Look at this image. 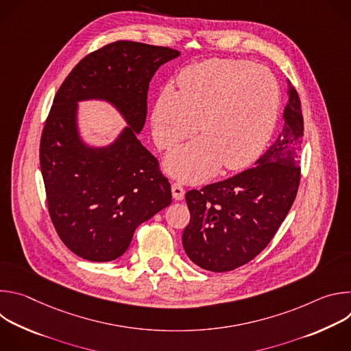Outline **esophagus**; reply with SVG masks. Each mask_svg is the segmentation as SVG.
<instances>
[{
    "label": "esophagus",
    "instance_id": "34e87169",
    "mask_svg": "<svg viewBox=\"0 0 351 351\" xmlns=\"http://www.w3.org/2000/svg\"><path fill=\"white\" fill-rule=\"evenodd\" d=\"M172 195H173V198L175 199H183V197H184V189H183V186L180 184V183H178V182H175V183H172Z\"/></svg>",
    "mask_w": 351,
    "mask_h": 351
}]
</instances>
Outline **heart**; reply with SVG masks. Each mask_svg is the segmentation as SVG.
<instances>
[{"mask_svg": "<svg viewBox=\"0 0 351 351\" xmlns=\"http://www.w3.org/2000/svg\"><path fill=\"white\" fill-rule=\"evenodd\" d=\"M179 91L167 86L153 110V137L169 149L193 136L167 157V171L184 182H202L222 165L247 167L263 152L275 128L279 84L263 66L248 61L213 58L186 66L178 76ZM200 126H197V122Z\"/></svg>", "mask_w": 351, "mask_h": 351, "instance_id": "heart-1", "label": "heart"}]
</instances>
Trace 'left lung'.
<instances>
[{
	"label": "left lung",
	"mask_w": 351,
	"mask_h": 351,
	"mask_svg": "<svg viewBox=\"0 0 351 351\" xmlns=\"http://www.w3.org/2000/svg\"><path fill=\"white\" fill-rule=\"evenodd\" d=\"M287 98L282 130L256 167L186 193L190 223L183 230L182 243L199 268L228 272L252 261L268 245L291 208L302 173L298 162L304 121L290 80Z\"/></svg>",
	"instance_id": "8db88e82"
}]
</instances>
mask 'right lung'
Instances as JSON below:
<instances>
[{"label": "right lung", "instance_id": "1", "mask_svg": "<svg viewBox=\"0 0 351 351\" xmlns=\"http://www.w3.org/2000/svg\"><path fill=\"white\" fill-rule=\"evenodd\" d=\"M179 56L169 47L115 41L86 56L54 97L40 140L47 206L60 239L84 260L121 257L136 228L172 202L168 178L137 133L152 77ZM91 97L115 105L130 125L108 147L80 140L77 101Z\"/></svg>", "mask_w": 351, "mask_h": 351}]
</instances>
